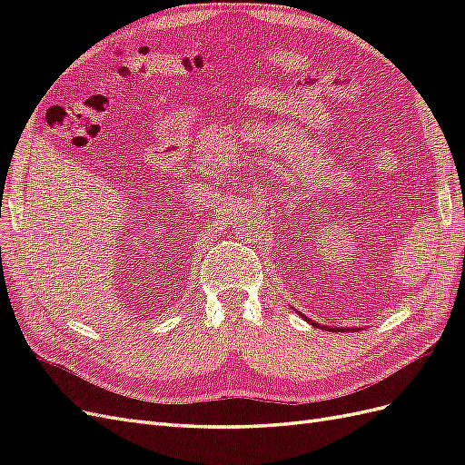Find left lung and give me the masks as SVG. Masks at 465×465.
Segmentation results:
<instances>
[{"label":"left lung","instance_id":"1","mask_svg":"<svg viewBox=\"0 0 465 465\" xmlns=\"http://www.w3.org/2000/svg\"><path fill=\"white\" fill-rule=\"evenodd\" d=\"M297 314H301L299 311H297ZM302 316V314H301ZM306 320V318H304ZM308 323H311V326H316V328H320V323H316V322H312V320H308ZM322 328H326L328 331H359V328H330V326H322Z\"/></svg>","mask_w":465,"mask_h":465}]
</instances>
